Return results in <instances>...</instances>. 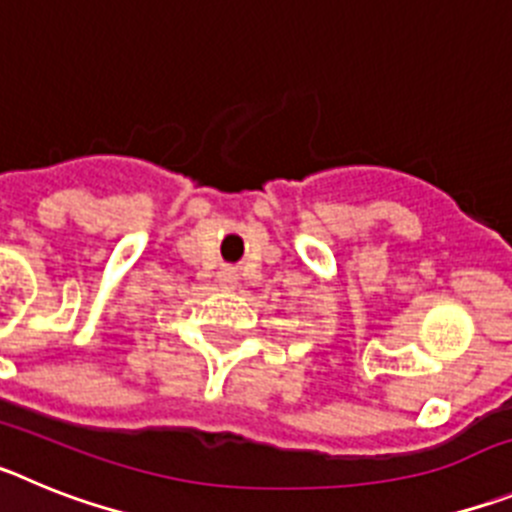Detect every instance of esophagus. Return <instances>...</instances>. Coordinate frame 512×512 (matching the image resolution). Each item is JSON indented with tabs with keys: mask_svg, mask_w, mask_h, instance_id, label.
Here are the masks:
<instances>
[{
	"mask_svg": "<svg viewBox=\"0 0 512 512\" xmlns=\"http://www.w3.org/2000/svg\"><path fill=\"white\" fill-rule=\"evenodd\" d=\"M217 279H220V284H223L225 289H233L235 282H238V274H235V269H223L217 274Z\"/></svg>",
	"mask_w": 512,
	"mask_h": 512,
	"instance_id": "1",
	"label": "esophagus"
}]
</instances>
